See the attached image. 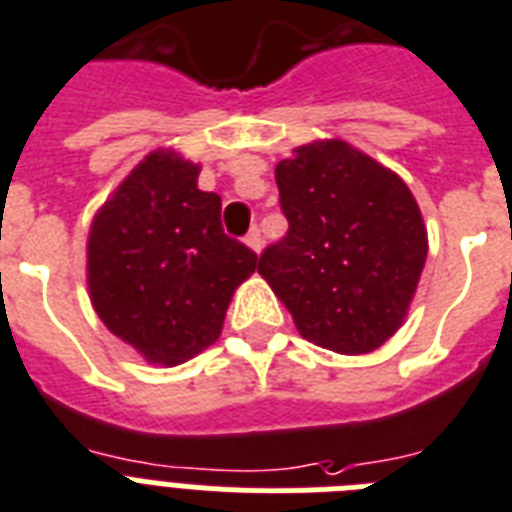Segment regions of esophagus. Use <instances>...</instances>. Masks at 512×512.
Returning a JSON list of instances; mask_svg holds the SVG:
<instances>
[{"instance_id":"34e87169","label":"esophagus","mask_w":512,"mask_h":512,"mask_svg":"<svg viewBox=\"0 0 512 512\" xmlns=\"http://www.w3.org/2000/svg\"><path fill=\"white\" fill-rule=\"evenodd\" d=\"M245 245H248V248H251V251H256V253L261 251V245H264V240H261L259 227H253V230L248 232V235H245Z\"/></svg>"}]
</instances>
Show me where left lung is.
I'll return each mask as SVG.
<instances>
[{"instance_id":"left-lung-1","label":"left lung","mask_w":512,"mask_h":512,"mask_svg":"<svg viewBox=\"0 0 512 512\" xmlns=\"http://www.w3.org/2000/svg\"><path fill=\"white\" fill-rule=\"evenodd\" d=\"M288 235L259 275L306 341L367 354L402 327L428 256L418 200L402 177L343 140L293 150L275 169Z\"/></svg>"}]
</instances>
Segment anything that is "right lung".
Returning a JSON list of instances; mask_svg holds the SVG:
<instances>
[{
  "label": "right lung",
  "instance_id": "right-lung-1",
  "mask_svg": "<svg viewBox=\"0 0 512 512\" xmlns=\"http://www.w3.org/2000/svg\"><path fill=\"white\" fill-rule=\"evenodd\" d=\"M174 150L145 155L94 214L87 285L97 317L150 365H182L222 335L259 256L222 230V198Z\"/></svg>",
  "mask_w": 512,
  "mask_h": 512
}]
</instances>
